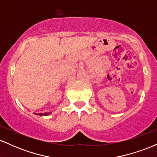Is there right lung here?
I'll use <instances>...</instances> for the list:
<instances>
[{"instance_id":"obj_1","label":"right lung","mask_w":157,"mask_h":157,"mask_svg":"<svg viewBox=\"0 0 157 157\" xmlns=\"http://www.w3.org/2000/svg\"><path fill=\"white\" fill-rule=\"evenodd\" d=\"M36 114H37V113H36ZM48 114H49V113H40V116H46V115H48Z\"/></svg>"}]
</instances>
